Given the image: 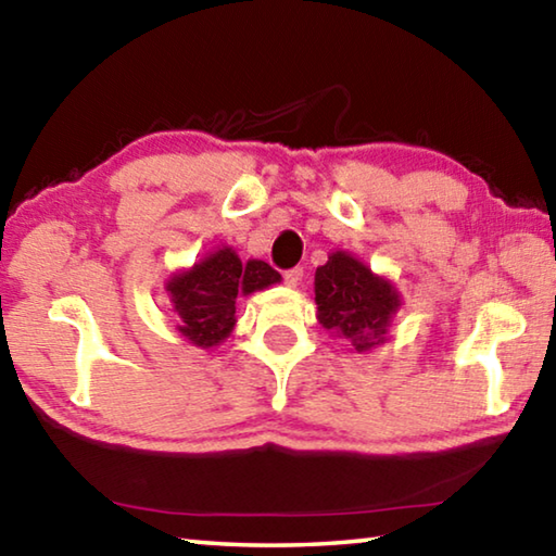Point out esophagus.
<instances>
[{
    "instance_id": "34e87169",
    "label": "esophagus",
    "mask_w": 556,
    "mask_h": 556,
    "mask_svg": "<svg viewBox=\"0 0 556 556\" xmlns=\"http://www.w3.org/2000/svg\"><path fill=\"white\" fill-rule=\"evenodd\" d=\"M301 277H304V269H301V267L287 269V271H285V285H287V287H296L299 281H301Z\"/></svg>"
}]
</instances>
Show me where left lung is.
<instances>
[{
    "instance_id": "obj_1",
    "label": "left lung",
    "mask_w": 556,
    "mask_h": 556,
    "mask_svg": "<svg viewBox=\"0 0 556 556\" xmlns=\"http://www.w3.org/2000/svg\"><path fill=\"white\" fill-rule=\"evenodd\" d=\"M314 291L318 324L348 338L357 353H368L388 341L392 316L402 306L392 281L372 275L370 267L343 250L331 252L326 265L316 269Z\"/></svg>"
}]
</instances>
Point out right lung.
<instances>
[{"instance_id":"obj_1","label":"right lung","mask_w":556,"mask_h":556,"mask_svg":"<svg viewBox=\"0 0 556 556\" xmlns=\"http://www.w3.org/2000/svg\"><path fill=\"white\" fill-rule=\"evenodd\" d=\"M281 277L267 262H242L232 248H220L176 271L166 281L168 299L178 316L176 331L199 348L223 343L235 328V299L277 285Z\"/></svg>"}]
</instances>
